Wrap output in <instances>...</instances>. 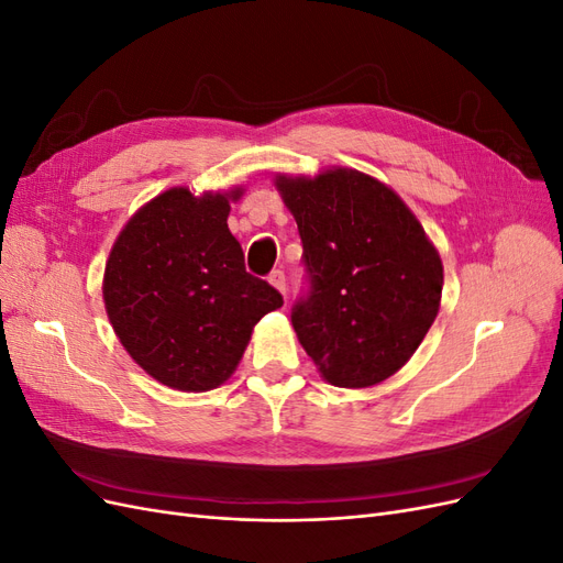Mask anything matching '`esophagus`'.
I'll use <instances>...</instances> for the list:
<instances>
[{"instance_id": "34e87169", "label": "esophagus", "mask_w": 563, "mask_h": 563, "mask_svg": "<svg viewBox=\"0 0 563 563\" xmlns=\"http://www.w3.org/2000/svg\"><path fill=\"white\" fill-rule=\"evenodd\" d=\"M267 279H269V284H272V286L277 288V291H279L282 296H286V275H284L282 269H275V272H272V275H269Z\"/></svg>"}]
</instances>
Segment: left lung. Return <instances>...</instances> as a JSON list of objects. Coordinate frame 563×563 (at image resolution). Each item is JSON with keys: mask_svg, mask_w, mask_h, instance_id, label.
Masks as SVG:
<instances>
[{"mask_svg": "<svg viewBox=\"0 0 563 563\" xmlns=\"http://www.w3.org/2000/svg\"><path fill=\"white\" fill-rule=\"evenodd\" d=\"M275 187L312 284L291 321L321 378L364 389L395 376L428 335L444 288L420 220L389 185L347 166L277 174Z\"/></svg>", "mask_w": 563, "mask_h": 563, "instance_id": "obj_1", "label": "left lung"}]
</instances>
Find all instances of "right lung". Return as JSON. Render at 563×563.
I'll return each instance as SVG.
<instances>
[{"mask_svg": "<svg viewBox=\"0 0 563 563\" xmlns=\"http://www.w3.org/2000/svg\"><path fill=\"white\" fill-rule=\"evenodd\" d=\"M242 185L195 195L172 187L117 234L103 302L119 343L147 376L180 391H209L240 366L253 327L284 300L253 277L228 228Z\"/></svg>", "mask_w": 563, "mask_h": 563, "instance_id": "1", "label": "right lung"}]
</instances>
